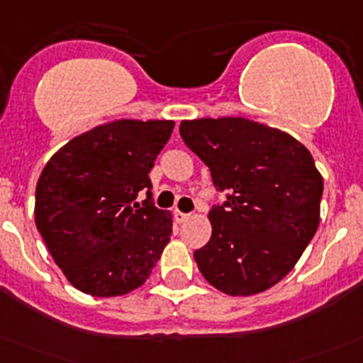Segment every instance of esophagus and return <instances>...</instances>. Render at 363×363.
Listing matches in <instances>:
<instances>
[{"label": "esophagus", "mask_w": 363, "mask_h": 363, "mask_svg": "<svg viewBox=\"0 0 363 363\" xmlns=\"http://www.w3.org/2000/svg\"><path fill=\"white\" fill-rule=\"evenodd\" d=\"M189 213H184V212H179V210H174V220L178 224H184L185 220H189Z\"/></svg>", "instance_id": "obj_1"}]
</instances>
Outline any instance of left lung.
<instances>
[{"label":"left lung","mask_w":363,"mask_h":363,"mask_svg":"<svg viewBox=\"0 0 363 363\" xmlns=\"http://www.w3.org/2000/svg\"><path fill=\"white\" fill-rule=\"evenodd\" d=\"M179 135L228 201L208 212L212 237L194 260L228 296H253L294 269L320 220L323 176L310 151L246 117L182 121Z\"/></svg>","instance_id":"8db88e82"}]
</instances>
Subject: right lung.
Here are the masks:
<instances>
[{
	"label": "right lung",
	"instance_id": "add662e5",
	"mask_svg": "<svg viewBox=\"0 0 363 363\" xmlns=\"http://www.w3.org/2000/svg\"><path fill=\"white\" fill-rule=\"evenodd\" d=\"M174 121L117 119L74 137L44 165L35 226L78 291L117 298L150 278L171 240L172 213L155 208L150 171ZM147 190L148 199L135 201Z\"/></svg>",
	"mask_w": 363,
	"mask_h": 363
}]
</instances>
